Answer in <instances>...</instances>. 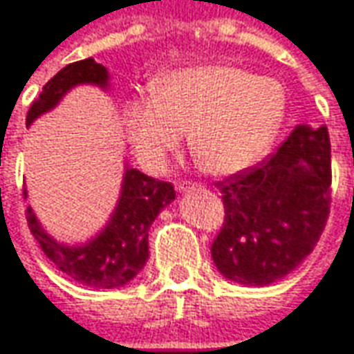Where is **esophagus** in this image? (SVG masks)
<instances>
[{
  "label": "esophagus",
  "mask_w": 354,
  "mask_h": 354,
  "mask_svg": "<svg viewBox=\"0 0 354 354\" xmlns=\"http://www.w3.org/2000/svg\"><path fill=\"white\" fill-rule=\"evenodd\" d=\"M175 189H177L179 192H185V191H189V189H196V183L177 181V183H175Z\"/></svg>",
  "instance_id": "34e87169"
}]
</instances>
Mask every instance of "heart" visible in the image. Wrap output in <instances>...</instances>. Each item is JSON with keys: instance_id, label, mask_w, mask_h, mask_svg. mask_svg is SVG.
<instances>
[{"instance_id": "obj_1", "label": "heart", "mask_w": 354, "mask_h": 354, "mask_svg": "<svg viewBox=\"0 0 354 354\" xmlns=\"http://www.w3.org/2000/svg\"><path fill=\"white\" fill-rule=\"evenodd\" d=\"M283 84L235 65L173 71L153 82V94L123 107L127 138L138 162L162 169L191 129L196 162L214 175H233L258 163L283 127Z\"/></svg>"}]
</instances>
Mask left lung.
<instances>
[{"label":"left lung","mask_w":354,"mask_h":354,"mask_svg":"<svg viewBox=\"0 0 354 354\" xmlns=\"http://www.w3.org/2000/svg\"><path fill=\"white\" fill-rule=\"evenodd\" d=\"M216 187L225 208L212 243L219 274L247 287L283 279L314 250L330 216L328 127L297 125L277 152Z\"/></svg>","instance_id":"8db88e82"}]
</instances>
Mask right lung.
<instances>
[{
  "label": "right lung",
  "instance_id": "right-lung-1",
  "mask_svg": "<svg viewBox=\"0 0 354 354\" xmlns=\"http://www.w3.org/2000/svg\"><path fill=\"white\" fill-rule=\"evenodd\" d=\"M109 75L104 65L88 59L75 61L44 84L38 100L26 113V127L34 119L59 104L71 88L79 84H96L107 88ZM26 198V191H24ZM175 201L171 183L158 181L138 169L127 165L121 185V196L106 223L96 237L84 245H63L50 237L34 216L32 208H26V221L34 239L63 274L82 285L94 289H115L135 279L148 260V231L153 219L167 204Z\"/></svg>",
  "mask_w": 354,
  "mask_h": 354
}]
</instances>
